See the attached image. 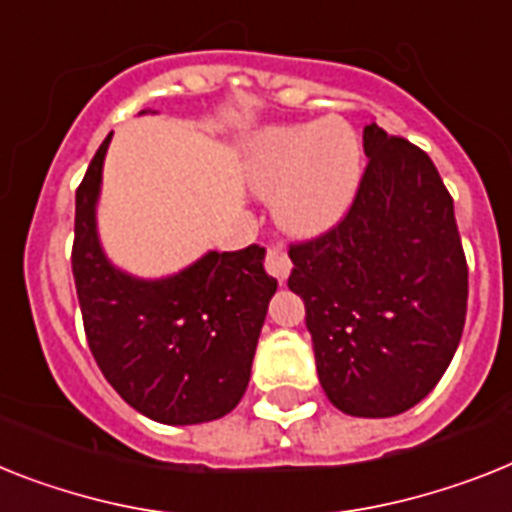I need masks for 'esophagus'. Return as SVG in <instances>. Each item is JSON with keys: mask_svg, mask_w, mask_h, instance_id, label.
Returning a JSON list of instances; mask_svg holds the SVG:
<instances>
[{"mask_svg": "<svg viewBox=\"0 0 512 512\" xmlns=\"http://www.w3.org/2000/svg\"><path fill=\"white\" fill-rule=\"evenodd\" d=\"M265 268H268V273L276 278L278 283H286V278H289L291 273L289 255H286L281 247H270L268 257H265Z\"/></svg>", "mask_w": 512, "mask_h": 512, "instance_id": "34e87169", "label": "esophagus"}]
</instances>
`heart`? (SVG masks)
Segmentation results:
<instances>
[{
    "mask_svg": "<svg viewBox=\"0 0 512 512\" xmlns=\"http://www.w3.org/2000/svg\"><path fill=\"white\" fill-rule=\"evenodd\" d=\"M362 140L343 119L265 127L249 140L247 176L286 231L322 234L336 226L362 184Z\"/></svg>",
    "mask_w": 512,
    "mask_h": 512,
    "instance_id": "1",
    "label": "heart"
}]
</instances>
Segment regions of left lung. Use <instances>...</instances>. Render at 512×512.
Wrapping results in <instances>:
<instances>
[{"label":"left lung","mask_w":512,"mask_h":512,"mask_svg":"<svg viewBox=\"0 0 512 512\" xmlns=\"http://www.w3.org/2000/svg\"><path fill=\"white\" fill-rule=\"evenodd\" d=\"M349 216L289 249L317 377L349 416L409 411L445 375L466 322L468 268L432 158L375 122Z\"/></svg>","instance_id":"obj_1"}]
</instances>
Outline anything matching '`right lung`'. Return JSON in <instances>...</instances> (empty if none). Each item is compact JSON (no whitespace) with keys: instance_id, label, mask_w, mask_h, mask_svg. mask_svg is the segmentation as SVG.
I'll return each mask as SVG.
<instances>
[{"instance_id":"add662e5","label":"right lung","mask_w":512,"mask_h":512,"mask_svg":"<svg viewBox=\"0 0 512 512\" xmlns=\"http://www.w3.org/2000/svg\"><path fill=\"white\" fill-rule=\"evenodd\" d=\"M156 114V111H140ZM98 148L75 195L72 276L93 359L132 409L161 424H203L236 409L278 289L265 249H210L179 273L140 278L117 268L98 236Z\"/></svg>"}]
</instances>
